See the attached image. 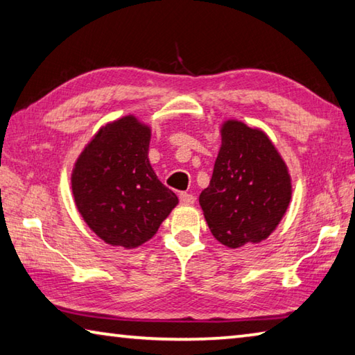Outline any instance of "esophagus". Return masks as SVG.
Returning a JSON list of instances; mask_svg holds the SVG:
<instances>
[{"label":"esophagus","instance_id":"esophagus-1","mask_svg":"<svg viewBox=\"0 0 355 355\" xmlns=\"http://www.w3.org/2000/svg\"><path fill=\"white\" fill-rule=\"evenodd\" d=\"M194 202H196L194 196L188 194V192H182V194H180V203H182V205L189 206V205H192Z\"/></svg>","mask_w":355,"mask_h":355}]
</instances>
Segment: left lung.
Listing matches in <instances>:
<instances>
[{
	"label": "left lung",
	"instance_id": "left-lung-1",
	"mask_svg": "<svg viewBox=\"0 0 355 355\" xmlns=\"http://www.w3.org/2000/svg\"><path fill=\"white\" fill-rule=\"evenodd\" d=\"M220 135L209 186L198 198L205 220L228 248L266 241L292 198L288 167L261 128L228 119Z\"/></svg>",
	"mask_w": 355,
	"mask_h": 355
}]
</instances>
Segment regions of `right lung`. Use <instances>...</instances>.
<instances>
[{
	"instance_id": "right-lung-1",
	"label": "right lung",
	"mask_w": 355,
	"mask_h": 355,
	"mask_svg": "<svg viewBox=\"0 0 355 355\" xmlns=\"http://www.w3.org/2000/svg\"><path fill=\"white\" fill-rule=\"evenodd\" d=\"M152 128L127 114L108 122L80 152L71 173L77 211L113 247L138 248L178 205L149 161Z\"/></svg>"
}]
</instances>
